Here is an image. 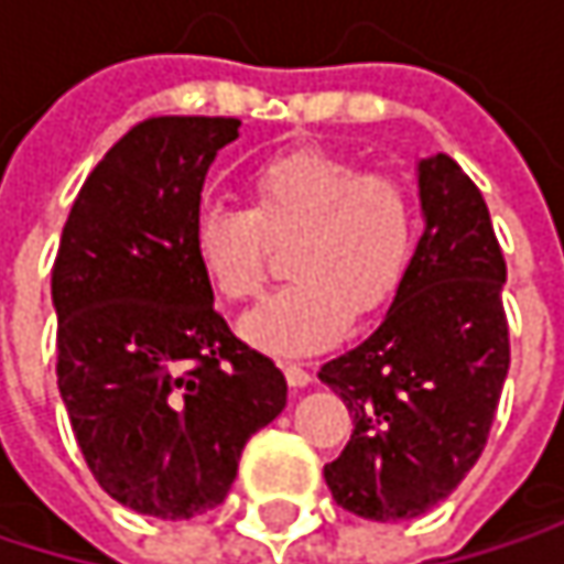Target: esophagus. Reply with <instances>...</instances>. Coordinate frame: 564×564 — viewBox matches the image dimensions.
<instances>
[{"label":"esophagus","mask_w":564,"mask_h":564,"mask_svg":"<svg viewBox=\"0 0 564 564\" xmlns=\"http://www.w3.org/2000/svg\"><path fill=\"white\" fill-rule=\"evenodd\" d=\"M283 376H286V386H290V389H306V386L313 382L310 369L300 366V362H283Z\"/></svg>","instance_id":"1"}]
</instances>
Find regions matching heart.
<instances>
[{
    "label": "heart",
    "mask_w": 564,
    "mask_h": 564,
    "mask_svg": "<svg viewBox=\"0 0 564 564\" xmlns=\"http://www.w3.org/2000/svg\"><path fill=\"white\" fill-rule=\"evenodd\" d=\"M248 208L208 202L192 218V254L208 286L248 303L271 281V245H286V283L245 319L268 352L336 343L352 316L382 313L417 248V198L392 172L323 147H290L245 172Z\"/></svg>",
    "instance_id": "1"
}]
</instances>
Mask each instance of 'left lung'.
I'll list each match as a JSON object with an SVG mask.
<instances>
[{
	"label": "left lung",
	"mask_w": 564,
	"mask_h": 564,
	"mask_svg": "<svg viewBox=\"0 0 564 564\" xmlns=\"http://www.w3.org/2000/svg\"><path fill=\"white\" fill-rule=\"evenodd\" d=\"M424 235L382 326L319 382L352 414L323 467L343 509L414 519L457 490L487 447L509 372L507 261L480 188L451 156L417 163Z\"/></svg>",
	"instance_id": "obj_1"
}]
</instances>
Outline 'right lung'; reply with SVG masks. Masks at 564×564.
I'll list each match as a JSON object with an SVG mask.
<instances>
[{"label":"right lung","mask_w":564,"mask_h":564,"mask_svg":"<svg viewBox=\"0 0 564 564\" xmlns=\"http://www.w3.org/2000/svg\"><path fill=\"white\" fill-rule=\"evenodd\" d=\"M235 117H150L80 185L52 303L57 389L94 480L160 519L215 509L254 431L286 404L283 372L215 310L192 218Z\"/></svg>","instance_id":"obj_1"}]
</instances>
